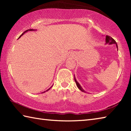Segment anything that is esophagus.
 <instances>
[{
    "label": "esophagus",
    "instance_id": "esophagus-1",
    "mask_svg": "<svg viewBox=\"0 0 131 131\" xmlns=\"http://www.w3.org/2000/svg\"><path fill=\"white\" fill-rule=\"evenodd\" d=\"M70 55H71V56H72L73 54H70Z\"/></svg>",
    "mask_w": 131,
    "mask_h": 131
}]
</instances>
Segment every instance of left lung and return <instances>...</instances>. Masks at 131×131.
Masks as SVG:
<instances>
[{"label": "left lung", "instance_id": "obj_1", "mask_svg": "<svg viewBox=\"0 0 131 131\" xmlns=\"http://www.w3.org/2000/svg\"><path fill=\"white\" fill-rule=\"evenodd\" d=\"M106 43H109L110 44H116L117 49H118V46H117V44L116 41H115L112 38V37L108 36H107H107H106ZM74 81H75V82H76V85H77V87L79 88V89L81 91L85 92V91H84V90L83 89V88H82V87H81L80 85V84H79V83L76 81V79H75V77H74Z\"/></svg>", "mask_w": 131, "mask_h": 131}]
</instances>
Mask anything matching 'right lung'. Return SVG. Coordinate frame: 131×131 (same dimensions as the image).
I'll return each mask as SVG.
<instances>
[{
    "label": "right lung",
    "mask_w": 131,
    "mask_h": 131,
    "mask_svg": "<svg viewBox=\"0 0 131 131\" xmlns=\"http://www.w3.org/2000/svg\"><path fill=\"white\" fill-rule=\"evenodd\" d=\"M28 30H30V31H32V30H33V29H29V30H26V31H25V32H24L23 33V34H22V35H21V36H19V37H21V36H22V35H24V34H25V32H28ZM50 89V88H49V89H48V90H47V91H48V90H49ZM45 92V91H44V92Z\"/></svg>",
    "instance_id": "obj_1"
}]
</instances>
